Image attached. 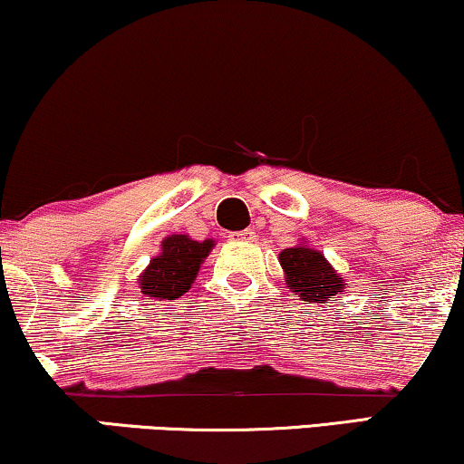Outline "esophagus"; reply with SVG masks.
Instances as JSON below:
<instances>
[{"label": "esophagus", "mask_w": 464, "mask_h": 464, "mask_svg": "<svg viewBox=\"0 0 464 464\" xmlns=\"http://www.w3.org/2000/svg\"><path fill=\"white\" fill-rule=\"evenodd\" d=\"M234 237H237V241H245V243L256 241V232H254V230H243V232H237V234H234Z\"/></svg>", "instance_id": "esophagus-1"}]
</instances>
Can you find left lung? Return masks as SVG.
Returning a JSON list of instances; mask_svg holds the SVG:
<instances>
[{"mask_svg": "<svg viewBox=\"0 0 464 464\" xmlns=\"http://www.w3.org/2000/svg\"><path fill=\"white\" fill-rule=\"evenodd\" d=\"M279 265L284 268L290 290L310 303H329L344 293L346 282L329 265L323 251L312 249L301 243L279 254Z\"/></svg>", "mask_w": 464, "mask_h": 464, "instance_id": "8db88e82", "label": "left lung"}]
</instances>
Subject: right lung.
Here are the masks:
<instances>
[{
	"label": "right lung",
	"instance_id": "1",
	"mask_svg": "<svg viewBox=\"0 0 464 464\" xmlns=\"http://www.w3.org/2000/svg\"><path fill=\"white\" fill-rule=\"evenodd\" d=\"M215 241H193L187 234H171L161 243V254L154 256L140 276L141 295L148 299H179L196 282L199 265L210 254Z\"/></svg>",
	"mask_w": 464,
	"mask_h": 464
}]
</instances>
